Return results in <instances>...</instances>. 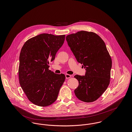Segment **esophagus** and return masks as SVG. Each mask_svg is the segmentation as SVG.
Listing matches in <instances>:
<instances>
[{"instance_id":"1","label":"esophagus","mask_w":132,"mask_h":132,"mask_svg":"<svg viewBox=\"0 0 132 132\" xmlns=\"http://www.w3.org/2000/svg\"><path fill=\"white\" fill-rule=\"evenodd\" d=\"M65 77H66V79H69L71 77V76L69 75V74H66Z\"/></svg>"}]
</instances>
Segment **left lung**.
Instances as JSON below:
<instances>
[{"label":"left lung","instance_id":"obj_1","mask_svg":"<svg viewBox=\"0 0 132 132\" xmlns=\"http://www.w3.org/2000/svg\"><path fill=\"white\" fill-rule=\"evenodd\" d=\"M77 61L86 68L85 76H74L79 82L74 92L86 102L97 100L110 83L112 60L102 38L92 31H78L66 37Z\"/></svg>","mask_w":132,"mask_h":132}]
</instances>
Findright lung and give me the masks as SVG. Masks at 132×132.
<instances>
[{
	"label": "right lung",
	"mask_w": 132,
	"mask_h": 132,
	"mask_svg": "<svg viewBox=\"0 0 132 132\" xmlns=\"http://www.w3.org/2000/svg\"><path fill=\"white\" fill-rule=\"evenodd\" d=\"M65 38V35L40 34L27 40L21 49L19 83L28 100L36 105L47 106L55 101L65 81L64 74L48 69Z\"/></svg>",
	"instance_id": "right-lung-1"
}]
</instances>
